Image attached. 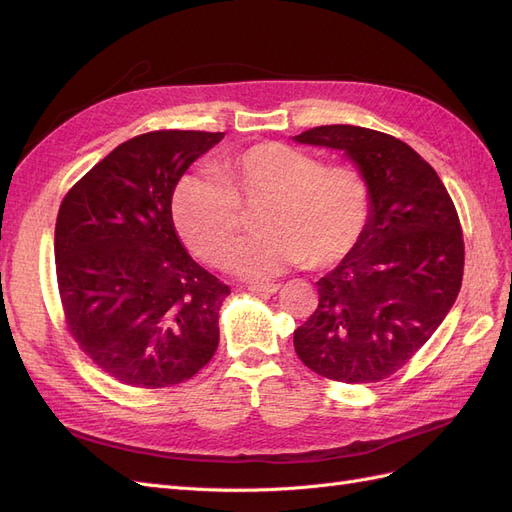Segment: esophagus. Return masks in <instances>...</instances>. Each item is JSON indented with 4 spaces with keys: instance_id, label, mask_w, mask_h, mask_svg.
<instances>
[{
    "instance_id": "34e87169",
    "label": "esophagus",
    "mask_w": 512,
    "mask_h": 512,
    "mask_svg": "<svg viewBox=\"0 0 512 512\" xmlns=\"http://www.w3.org/2000/svg\"><path fill=\"white\" fill-rule=\"evenodd\" d=\"M250 290L256 294H275L277 290H280V284H254V286H250Z\"/></svg>"
}]
</instances>
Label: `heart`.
<instances>
[{
	"instance_id": "b5f03b06",
	"label": "heart",
	"mask_w": 512,
	"mask_h": 512,
	"mask_svg": "<svg viewBox=\"0 0 512 512\" xmlns=\"http://www.w3.org/2000/svg\"><path fill=\"white\" fill-rule=\"evenodd\" d=\"M218 177L177 181L170 211L183 243L209 265H224L243 230V211L265 203L260 239L241 245L232 269L267 280L307 262L331 269L354 254L371 220V190L350 166H322L312 153L262 141L224 158Z\"/></svg>"
}]
</instances>
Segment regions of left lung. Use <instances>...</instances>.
Wrapping results in <instances>:
<instances>
[{"instance_id": "left-lung-1", "label": "left lung", "mask_w": 512, "mask_h": 512, "mask_svg": "<svg viewBox=\"0 0 512 512\" xmlns=\"http://www.w3.org/2000/svg\"><path fill=\"white\" fill-rule=\"evenodd\" d=\"M294 141L344 151L371 190L365 237L316 282L318 307L294 331V350L318 376L380 382L427 344L457 299V209L436 170L391 134L318 126Z\"/></svg>"}]
</instances>
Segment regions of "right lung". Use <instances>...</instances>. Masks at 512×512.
Masks as SVG:
<instances>
[{"mask_svg":"<svg viewBox=\"0 0 512 512\" xmlns=\"http://www.w3.org/2000/svg\"><path fill=\"white\" fill-rule=\"evenodd\" d=\"M224 132L156 130L115 147L61 200L55 271L66 327L104 374L166 389L218 350L230 288L181 245L170 196Z\"/></svg>","mask_w":512,"mask_h":512,"instance_id":"1","label":"right lung"}]
</instances>
